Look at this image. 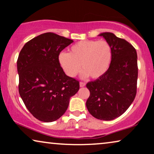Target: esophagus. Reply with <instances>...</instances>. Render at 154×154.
<instances>
[{"mask_svg": "<svg viewBox=\"0 0 154 154\" xmlns=\"http://www.w3.org/2000/svg\"><path fill=\"white\" fill-rule=\"evenodd\" d=\"M86 85V84L85 82H81L80 83H79V86H80V87H85V86Z\"/></svg>", "mask_w": 154, "mask_h": 154, "instance_id": "esophagus-1", "label": "esophagus"}]
</instances>
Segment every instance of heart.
I'll return each instance as SVG.
<instances>
[{"label":"heart","mask_w":154,"mask_h":154,"mask_svg":"<svg viewBox=\"0 0 154 154\" xmlns=\"http://www.w3.org/2000/svg\"><path fill=\"white\" fill-rule=\"evenodd\" d=\"M112 47L105 40H83L72 45L69 53L62 52L58 56L60 66L69 77H74L83 69L84 78L101 77L111 64Z\"/></svg>","instance_id":"heart-1"}]
</instances>
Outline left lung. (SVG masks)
I'll list each match as a JSON object with an SVG mask.
<instances>
[{
	"mask_svg": "<svg viewBox=\"0 0 154 154\" xmlns=\"http://www.w3.org/2000/svg\"><path fill=\"white\" fill-rule=\"evenodd\" d=\"M103 36L112 47L111 64L108 71L87 84L90 91L86 106L94 118L112 120L128 110L137 94V54L132 44L110 32Z\"/></svg>",
	"mask_w": 154,
	"mask_h": 154,
	"instance_id": "1",
	"label": "left lung"
}]
</instances>
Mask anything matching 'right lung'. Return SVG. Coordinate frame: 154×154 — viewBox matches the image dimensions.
<instances>
[{
	"label": "right lung",
	"instance_id": "add662e5",
	"mask_svg": "<svg viewBox=\"0 0 154 154\" xmlns=\"http://www.w3.org/2000/svg\"><path fill=\"white\" fill-rule=\"evenodd\" d=\"M72 42L54 33H44L26 43L18 56L20 95L40 121L60 118L79 89V81L65 75L58 63L60 53Z\"/></svg>",
	"mask_w": 154,
	"mask_h": 154
}]
</instances>
